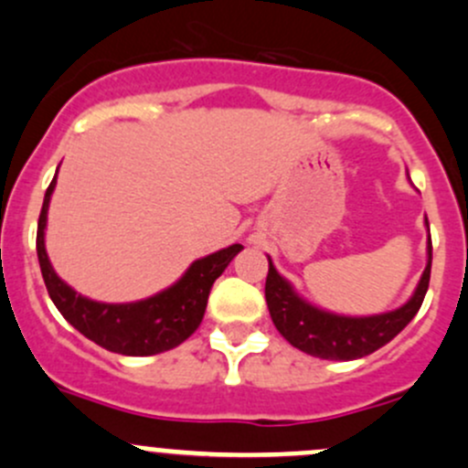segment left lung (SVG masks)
<instances>
[{
    "label": "left lung",
    "mask_w": 468,
    "mask_h": 468,
    "mask_svg": "<svg viewBox=\"0 0 468 468\" xmlns=\"http://www.w3.org/2000/svg\"><path fill=\"white\" fill-rule=\"evenodd\" d=\"M431 263L432 243L428 240V266L423 270L421 282H419L417 291L408 304L397 308V311L380 313V315L346 317L320 311V308L302 300L268 259L266 302L270 317H272L279 334L304 354L324 360L363 358V356L374 354L380 346L388 345L417 315V311L423 304V297H426L428 283H431Z\"/></svg>",
    "instance_id": "obj_1"
}]
</instances>
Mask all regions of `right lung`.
Masks as SVG:
<instances>
[{
  "label": "right lung",
  "mask_w": 468,
  "mask_h": 468,
  "mask_svg": "<svg viewBox=\"0 0 468 468\" xmlns=\"http://www.w3.org/2000/svg\"><path fill=\"white\" fill-rule=\"evenodd\" d=\"M54 186L56 177L51 180L45 194V202H42L36 248L45 286L62 317L74 329H79L85 338L96 342L103 349L123 356H155L189 338L198 329L202 315H205L211 286L229 266V261L243 250V245H229L220 252L198 259L196 263H191V268L186 270L180 282L173 283L166 291L157 292V295L148 297V300L133 302V304L91 302L88 297L79 295L74 288L67 286L54 272L49 257H47V209H49Z\"/></svg>",
  "instance_id": "obj_1"
}]
</instances>
